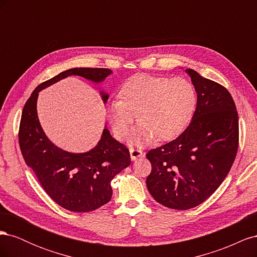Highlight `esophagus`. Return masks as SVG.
I'll return each instance as SVG.
<instances>
[{
	"label": "esophagus",
	"mask_w": 257,
	"mask_h": 257,
	"mask_svg": "<svg viewBox=\"0 0 257 257\" xmlns=\"http://www.w3.org/2000/svg\"><path fill=\"white\" fill-rule=\"evenodd\" d=\"M130 154H131V160L132 161H136L138 160L139 158H142L144 153L142 150L139 149H134V148H132V149L130 150Z\"/></svg>",
	"instance_id": "obj_1"
}]
</instances>
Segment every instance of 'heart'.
<instances>
[{"label":"heart","instance_id":"b5f03b06","mask_svg":"<svg viewBox=\"0 0 257 257\" xmlns=\"http://www.w3.org/2000/svg\"><path fill=\"white\" fill-rule=\"evenodd\" d=\"M196 102L195 89L189 80L139 75L124 83L121 99L109 104L108 115L115 135L124 138L137 113L141 123L133 143L142 146L155 137L167 141L180 134L190 122Z\"/></svg>","mask_w":257,"mask_h":257}]
</instances>
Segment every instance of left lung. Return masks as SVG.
Listing matches in <instances>:
<instances>
[{
  "instance_id": "8db88e82",
  "label": "left lung",
  "mask_w": 257,
  "mask_h": 257,
  "mask_svg": "<svg viewBox=\"0 0 257 257\" xmlns=\"http://www.w3.org/2000/svg\"><path fill=\"white\" fill-rule=\"evenodd\" d=\"M197 93L190 125L175 141L147 153V188L163 206L188 210L209 198L227 176L239 143L238 112L223 85L185 69Z\"/></svg>"
}]
</instances>
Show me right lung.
<instances>
[{
  "instance_id": "add662e5",
  "label": "right lung",
  "mask_w": 257,
  "mask_h": 257,
  "mask_svg": "<svg viewBox=\"0 0 257 257\" xmlns=\"http://www.w3.org/2000/svg\"><path fill=\"white\" fill-rule=\"evenodd\" d=\"M111 74L109 68L67 69L38 85L23 107L19 127L22 157L50 198L69 211L89 212L107 204L112 196L113 177L131 164L130 151L112 138L106 125L90 151L72 153L57 147L38 120V93L68 76L102 83ZM99 94L106 104L108 93L99 91Z\"/></svg>"
}]
</instances>
